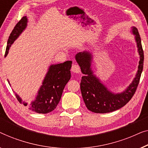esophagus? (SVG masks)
<instances>
[{
	"mask_svg": "<svg viewBox=\"0 0 148 148\" xmlns=\"http://www.w3.org/2000/svg\"><path fill=\"white\" fill-rule=\"evenodd\" d=\"M71 71L74 72V73H76V74L80 73V66H79L78 65H77V64H74V65H72V66Z\"/></svg>",
	"mask_w": 148,
	"mask_h": 148,
	"instance_id": "obj_1",
	"label": "esophagus"
}]
</instances>
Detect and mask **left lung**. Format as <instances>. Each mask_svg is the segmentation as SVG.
<instances>
[{
  "mask_svg": "<svg viewBox=\"0 0 148 148\" xmlns=\"http://www.w3.org/2000/svg\"><path fill=\"white\" fill-rule=\"evenodd\" d=\"M132 33L135 35L139 55L138 70L134 80L122 92H111L93 74L91 68V62L92 61L91 53L84 51L78 53L75 56L81 72L84 74L81 79L80 90L85 105L89 111L96 113H107L115 111L125 105L136 92L143 70L144 56L140 35L135 27H132Z\"/></svg>",
  "mask_w": 148,
  "mask_h": 148,
  "instance_id": "obj_1",
  "label": "left lung"
}]
</instances>
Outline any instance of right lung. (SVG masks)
Returning a JSON list of instances; mask_svg holds the SVG:
<instances>
[{"mask_svg": "<svg viewBox=\"0 0 148 148\" xmlns=\"http://www.w3.org/2000/svg\"><path fill=\"white\" fill-rule=\"evenodd\" d=\"M27 22V18L25 16L16 23L8 39L5 56H7L10 47L26 28ZM72 64V61H66L64 63L51 65L35 101L28 105L22 101L19 96L15 94L18 101L24 106H28L29 109L37 113L45 114L53 111L59 103L64 87L71 77Z\"/></svg>", "mask_w": 148, "mask_h": 148, "instance_id": "right-lung-1", "label": "right lung"}]
</instances>
